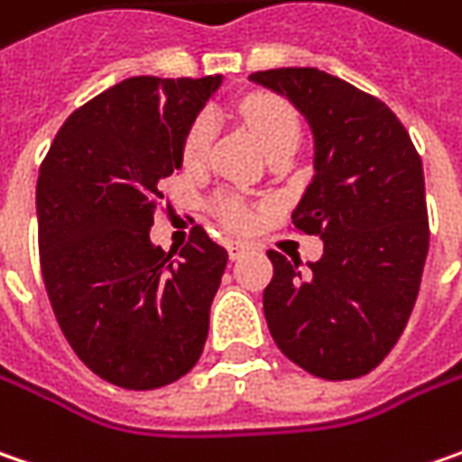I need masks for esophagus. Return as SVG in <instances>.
<instances>
[{"instance_id": "obj_1", "label": "esophagus", "mask_w": 462, "mask_h": 462, "mask_svg": "<svg viewBox=\"0 0 462 462\" xmlns=\"http://www.w3.org/2000/svg\"><path fill=\"white\" fill-rule=\"evenodd\" d=\"M244 252H246L244 244H228V257H231V260H239Z\"/></svg>"}]
</instances>
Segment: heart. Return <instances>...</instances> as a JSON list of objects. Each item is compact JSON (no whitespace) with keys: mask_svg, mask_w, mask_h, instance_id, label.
Returning <instances> with one entry per match:
<instances>
[{"mask_svg":"<svg viewBox=\"0 0 462 462\" xmlns=\"http://www.w3.org/2000/svg\"><path fill=\"white\" fill-rule=\"evenodd\" d=\"M239 111L265 155L278 148L296 151L299 137H301V119L289 101H283L278 96H254V98H246ZM210 143H213V116L199 114L184 137V148H181L184 163L187 166L202 163L210 151ZM220 213L231 228H244L249 223V216L239 202H223Z\"/></svg>","mask_w":462,"mask_h":462,"instance_id":"1","label":"heart"}]
</instances>
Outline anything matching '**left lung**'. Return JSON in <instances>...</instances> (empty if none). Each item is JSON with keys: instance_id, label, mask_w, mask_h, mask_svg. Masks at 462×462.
I'll list each match as a JSON object with an SVG mask.
<instances>
[{"instance_id": "1", "label": "left lung", "mask_w": 462, "mask_h": 462, "mask_svg": "<svg viewBox=\"0 0 462 462\" xmlns=\"http://www.w3.org/2000/svg\"><path fill=\"white\" fill-rule=\"evenodd\" d=\"M249 80L286 96L310 122L314 176L293 226L325 252L299 260L267 252V328L286 356L322 380L369 374L413 311L429 252L424 169L401 119L380 98L314 67Z\"/></svg>"}]
</instances>
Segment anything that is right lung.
Masks as SVG:
<instances>
[{
	"label": "right lung",
	"mask_w": 462,
	"mask_h": 462,
	"mask_svg": "<svg viewBox=\"0 0 462 462\" xmlns=\"http://www.w3.org/2000/svg\"><path fill=\"white\" fill-rule=\"evenodd\" d=\"M223 78H129L57 132L35 187L41 273L59 328L101 380L155 390L205 348L228 252L195 226L173 257L151 242L161 184Z\"/></svg>",
	"instance_id": "right-lung-1"
}]
</instances>
